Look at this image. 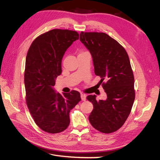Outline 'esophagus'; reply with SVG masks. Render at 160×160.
Wrapping results in <instances>:
<instances>
[{
    "mask_svg": "<svg viewBox=\"0 0 160 160\" xmlns=\"http://www.w3.org/2000/svg\"><path fill=\"white\" fill-rule=\"evenodd\" d=\"M80 97H81V98H82V100H83V101H84V100H86V95L85 94L81 93V95H80Z\"/></svg>",
    "mask_w": 160,
    "mask_h": 160,
    "instance_id": "34e87169",
    "label": "esophagus"
}]
</instances>
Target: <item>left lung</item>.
I'll return each instance as SVG.
<instances>
[{
    "mask_svg": "<svg viewBox=\"0 0 160 160\" xmlns=\"http://www.w3.org/2000/svg\"><path fill=\"white\" fill-rule=\"evenodd\" d=\"M80 40L89 50L95 73L101 78L98 83L107 95L105 100H97L95 95L87 97L93 105L89 122L100 132H114L127 119L135 100L128 55L118 42L103 32H82Z\"/></svg>",
    "mask_w": 160,
    "mask_h": 160,
    "instance_id": "obj_1",
    "label": "left lung"
}]
</instances>
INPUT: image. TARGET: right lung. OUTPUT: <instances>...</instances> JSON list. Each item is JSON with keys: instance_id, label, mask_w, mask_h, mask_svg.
Returning a JSON list of instances; mask_svg holds the SVG:
<instances>
[{"instance_id": "add662e5", "label": "right lung", "mask_w": 160, "mask_h": 160, "mask_svg": "<svg viewBox=\"0 0 160 160\" xmlns=\"http://www.w3.org/2000/svg\"><path fill=\"white\" fill-rule=\"evenodd\" d=\"M77 32L54 29L32 42L26 58L24 86L28 110L38 127L46 132H63L70 123L69 113L80 100L78 91L56 93L53 87L62 73V60Z\"/></svg>"}]
</instances>
